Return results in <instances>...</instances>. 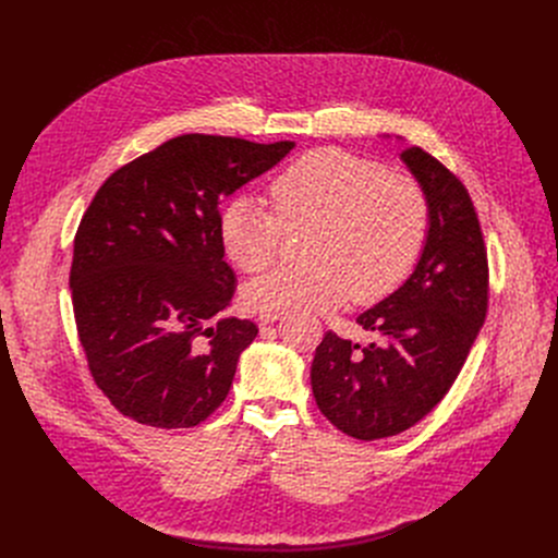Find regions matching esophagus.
<instances>
[{"mask_svg": "<svg viewBox=\"0 0 558 558\" xmlns=\"http://www.w3.org/2000/svg\"><path fill=\"white\" fill-rule=\"evenodd\" d=\"M280 317V313H260V323L267 325V323H276Z\"/></svg>", "mask_w": 558, "mask_h": 558, "instance_id": "obj_1", "label": "esophagus"}]
</instances>
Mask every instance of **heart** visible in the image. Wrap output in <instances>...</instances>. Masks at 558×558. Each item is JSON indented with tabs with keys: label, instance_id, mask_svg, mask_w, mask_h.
<instances>
[{
	"label": "heart",
	"instance_id": "heart-1",
	"mask_svg": "<svg viewBox=\"0 0 558 558\" xmlns=\"http://www.w3.org/2000/svg\"><path fill=\"white\" fill-rule=\"evenodd\" d=\"M274 209L241 194L225 203L218 233L227 256L260 271L278 256L284 227L313 225L308 265H282L247 287L260 313L331 311L349 295L375 302L413 271L428 231L422 187L386 174L371 158L320 147L302 154L269 185Z\"/></svg>",
	"mask_w": 558,
	"mask_h": 558
}]
</instances>
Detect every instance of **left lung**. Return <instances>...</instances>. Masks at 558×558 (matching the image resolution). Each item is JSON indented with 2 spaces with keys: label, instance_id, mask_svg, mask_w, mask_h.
Wrapping results in <instances>:
<instances>
[{
  "label": "left lung",
  "instance_id": "1",
  "mask_svg": "<svg viewBox=\"0 0 558 558\" xmlns=\"http://www.w3.org/2000/svg\"><path fill=\"white\" fill-rule=\"evenodd\" d=\"M400 156L428 203L415 271L357 315L377 342L362 349L327 331L311 364L317 409L364 441L409 430L444 400L488 311L486 245L468 190L422 147Z\"/></svg>",
  "mask_w": 558,
  "mask_h": 558
}]
</instances>
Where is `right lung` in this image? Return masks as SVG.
Segmentation results:
<instances>
[{
    "instance_id": "right-lung-1",
    "label": "right lung",
    "mask_w": 558,
    "mask_h": 558,
    "mask_svg": "<svg viewBox=\"0 0 558 558\" xmlns=\"http://www.w3.org/2000/svg\"><path fill=\"white\" fill-rule=\"evenodd\" d=\"M293 145L183 134L95 194L74 235L72 308L90 373L125 417L192 428L225 402L258 329L235 317L209 325L235 291L218 203Z\"/></svg>"
}]
</instances>
